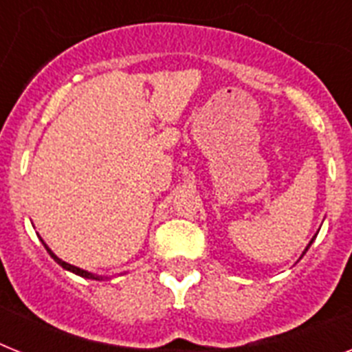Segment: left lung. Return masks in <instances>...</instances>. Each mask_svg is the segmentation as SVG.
I'll use <instances>...</instances> for the list:
<instances>
[{"label":"left lung","instance_id":"obj_1","mask_svg":"<svg viewBox=\"0 0 352 352\" xmlns=\"http://www.w3.org/2000/svg\"><path fill=\"white\" fill-rule=\"evenodd\" d=\"M312 241H314V239H312ZM312 241H311V243H312ZM311 243H309V246H311ZM309 246H307V248H305V252L309 250ZM305 252H303V254H305Z\"/></svg>","mask_w":352,"mask_h":352}]
</instances>
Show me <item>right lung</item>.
Masks as SVG:
<instances>
[{
    "label": "right lung",
    "instance_id": "add662e5",
    "mask_svg": "<svg viewBox=\"0 0 352 352\" xmlns=\"http://www.w3.org/2000/svg\"><path fill=\"white\" fill-rule=\"evenodd\" d=\"M41 243H43V241H41ZM43 246H45V248H47V252H49V254H51V257H52V259H54V261H56L58 265H60V267H63V268H65V270H69V272H74V274H78V276H82V278H87V279H102V276H95V274L87 272V270H82V268L74 267V265H69V263L62 261V259H60V257H58V256H54V254H52V252L49 250V246H47L45 243H43Z\"/></svg>",
    "mask_w": 352,
    "mask_h": 352
}]
</instances>
